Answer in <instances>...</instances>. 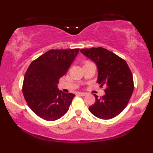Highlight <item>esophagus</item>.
Returning <instances> with one entry per match:
<instances>
[{
	"label": "esophagus",
	"mask_w": 153,
	"mask_h": 153,
	"mask_svg": "<svg viewBox=\"0 0 153 153\" xmlns=\"http://www.w3.org/2000/svg\"><path fill=\"white\" fill-rule=\"evenodd\" d=\"M78 94L79 95V96H85V95H86L87 94L86 93H82V92H78Z\"/></svg>",
	"instance_id": "obj_1"
}]
</instances>
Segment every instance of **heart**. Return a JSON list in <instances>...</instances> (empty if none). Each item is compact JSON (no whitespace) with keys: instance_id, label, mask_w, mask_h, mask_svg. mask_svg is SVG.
<instances>
[{"instance_id":"obj_1","label":"heart","mask_w":153,"mask_h":153,"mask_svg":"<svg viewBox=\"0 0 153 153\" xmlns=\"http://www.w3.org/2000/svg\"><path fill=\"white\" fill-rule=\"evenodd\" d=\"M86 62H88V61H87V62H85V63H86Z\"/></svg>"}]
</instances>
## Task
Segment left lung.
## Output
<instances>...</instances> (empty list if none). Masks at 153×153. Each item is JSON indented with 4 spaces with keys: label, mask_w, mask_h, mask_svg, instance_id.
I'll return each instance as SVG.
<instances>
[{
    "label": "left lung",
    "mask_w": 153,
    "mask_h": 153,
    "mask_svg": "<svg viewBox=\"0 0 153 153\" xmlns=\"http://www.w3.org/2000/svg\"><path fill=\"white\" fill-rule=\"evenodd\" d=\"M80 52L96 63L97 82L101 87H106L102 97L94 94L96 102L89 107V111L101 119L117 117L127 106L134 90L133 76L127 63L103 47L82 49Z\"/></svg>",
    "instance_id": "obj_1"
}]
</instances>
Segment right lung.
Listing matches in <instances>:
<instances>
[{"mask_svg": "<svg viewBox=\"0 0 153 153\" xmlns=\"http://www.w3.org/2000/svg\"><path fill=\"white\" fill-rule=\"evenodd\" d=\"M79 49L50 50L31 63L23 82V94L28 106L40 118L55 121L69 109L75 95L57 88Z\"/></svg>", "mask_w": 153, "mask_h": 153, "instance_id": "1", "label": "right lung"}]
</instances>
